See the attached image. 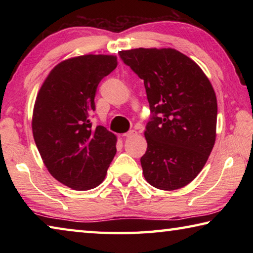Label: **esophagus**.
<instances>
[{
	"label": "esophagus",
	"instance_id": "esophagus-1",
	"mask_svg": "<svg viewBox=\"0 0 253 253\" xmlns=\"http://www.w3.org/2000/svg\"><path fill=\"white\" fill-rule=\"evenodd\" d=\"M135 135H137V131L134 130V129H131V130H129V131L125 132V134H123L124 137H132V136H135Z\"/></svg>",
	"mask_w": 253,
	"mask_h": 253
}]
</instances>
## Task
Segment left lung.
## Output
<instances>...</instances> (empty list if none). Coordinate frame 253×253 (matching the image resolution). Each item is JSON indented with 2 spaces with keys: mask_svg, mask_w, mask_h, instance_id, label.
<instances>
[{
  "mask_svg": "<svg viewBox=\"0 0 253 253\" xmlns=\"http://www.w3.org/2000/svg\"><path fill=\"white\" fill-rule=\"evenodd\" d=\"M119 55L144 80L153 114L145 130L147 151L140 158L145 179L164 191L187 185L215 143L217 104L211 83L175 49L138 48Z\"/></svg>",
  "mask_w": 253,
  "mask_h": 253,
  "instance_id": "1",
  "label": "left lung"
}]
</instances>
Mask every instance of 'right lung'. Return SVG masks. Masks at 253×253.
Listing matches in <instances>:
<instances>
[{
	"instance_id": "right-lung-1",
	"label": "right lung",
	"mask_w": 253,
	"mask_h": 253,
	"mask_svg": "<svg viewBox=\"0 0 253 253\" xmlns=\"http://www.w3.org/2000/svg\"><path fill=\"white\" fill-rule=\"evenodd\" d=\"M116 67V55L67 59L50 71L38 92L34 142L49 173L72 190L99 185L116 154L117 137L90 122L98 84Z\"/></svg>"
}]
</instances>
